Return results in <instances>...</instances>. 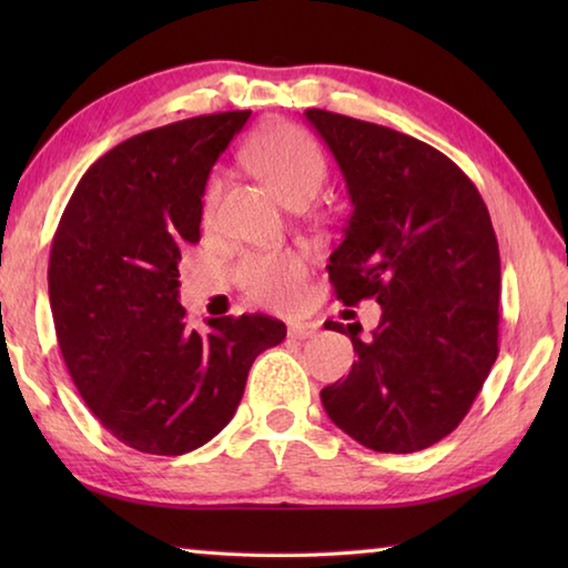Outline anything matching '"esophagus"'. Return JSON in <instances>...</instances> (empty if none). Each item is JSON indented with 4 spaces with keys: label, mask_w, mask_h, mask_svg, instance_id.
<instances>
[{
    "label": "esophagus",
    "mask_w": 568,
    "mask_h": 568,
    "mask_svg": "<svg viewBox=\"0 0 568 568\" xmlns=\"http://www.w3.org/2000/svg\"><path fill=\"white\" fill-rule=\"evenodd\" d=\"M318 333V325L315 323H291V328H287V335L297 341H307L313 338V335Z\"/></svg>",
    "instance_id": "esophagus-1"
}]
</instances>
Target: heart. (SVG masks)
Listing matches in <instances>:
<instances>
[{
    "instance_id": "heart-1",
    "label": "heart",
    "mask_w": 568,
    "mask_h": 568,
    "mask_svg": "<svg viewBox=\"0 0 568 568\" xmlns=\"http://www.w3.org/2000/svg\"><path fill=\"white\" fill-rule=\"evenodd\" d=\"M245 158L250 168L287 205L297 203V200H313L328 178V165H325L318 142L295 124H267L247 142ZM217 195L220 182L213 178L207 182L203 197L205 217L215 213ZM305 275V255L293 247L247 253L235 265L240 287L263 305H285L293 301Z\"/></svg>"
}]
</instances>
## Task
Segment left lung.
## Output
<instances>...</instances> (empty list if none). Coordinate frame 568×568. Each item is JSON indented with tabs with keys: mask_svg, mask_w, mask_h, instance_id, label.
<instances>
[{
	"mask_svg": "<svg viewBox=\"0 0 568 568\" xmlns=\"http://www.w3.org/2000/svg\"><path fill=\"white\" fill-rule=\"evenodd\" d=\"M353 205L331 253L335 297L381 303V323H325L358 361L321 390L331 420L365 448L413 454L454 430L498 355L501 257L484 197L456 162L410 134L305 110Z\"/></svg>",
	"mask_w": 568,
	"mask_h": 568,
	"instance_id": "1",
	"label": "left lung"
}]
</instances>
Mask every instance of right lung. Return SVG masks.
I'll use <instances>...</instances> for the list:
<instances>
[{
	"mask_svg": "<svg viewBox=\"0 0 568 568\" xmlns=\"http://www.w3.org/2000/svg\"><path fill=\"white\" fill-rule=\"evenodd\" d=\"M250 110L203 114L120 142L77 182L50 253V305L67 371L110 434L182 456L235 416L247 371L283 343L271 315L197 331L178 303L180 250L200 240L210 170Z\"/></svg>",
	"mask_w": 568,
	"mask_h": 568,
	"instance_id": "right-lung-1",
	"label": "right lung"
}]
</instances>
